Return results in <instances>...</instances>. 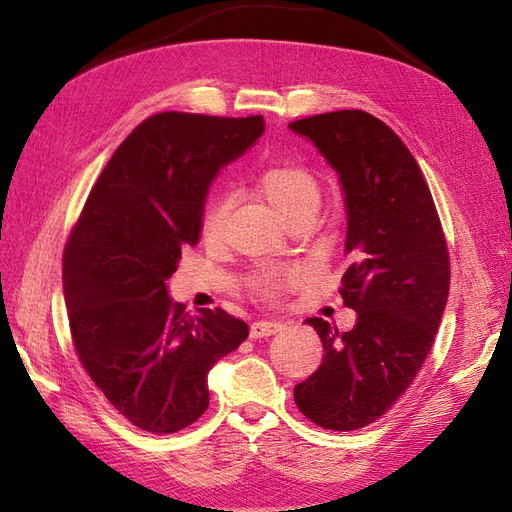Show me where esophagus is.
Returning a JSON list of instances; mask_svg holds the SVG:
<instances>
[{
  "mask_svg": "<svg viewBox=\"0 0 512 512\" xmlns=\"http://www.w3.org/2000/svg\"><path fill=\"white\" fill-rule=\"evenodd\" d=\"M282 327H284V324L277 322V320H258V322L252 324L250 335H252L254 339H258V337H269V335H273V333H280Z\"/></svg>",
  "mask_w": 512,
  "mask_h": 512,
  "instance_id": "1",
  "label": "esophagus"
}]
</instances>
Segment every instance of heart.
<instances>
[{
  "label": "heart",
  "mask_w": 512,
  "mask_h": 512,
  "mask_svg": "<svg viewBox=\"0 0 512 512\" xmlns=\"http://www.w3.org/2000/svg\"><path fill=\"white\" fill-rule=\"evenodd\" d=\"M256 183H258V190L265 194L269 203L280 211L286 220L301 213H312L314 207L318 205V196H320L318 177L312 168L299 160H277L267 164L258 173ZM228 207H230L228 196L213 198L205 207L203 218H200V230H203L205 237L213 239L220 235L226 222ZM292 277L294 273L290 271L265 273L256 280L254 290L262 299H275Z\"/></svg>",
  "instance_id": "heart-1"
}]
</instances>
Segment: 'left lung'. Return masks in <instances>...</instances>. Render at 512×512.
Instances as JSON below:
<instances>
[{
	"label": "left lung",
	"instance_id": "left-lung-1",
	"mask_svg": "<svg viewBox=\"0 0 512 512\" xmlns=\"http://www.w3.org/2000/svg\"><path fill=\"white\" fill-rule=\"evenodd\" d=\"M339 173L346 192L348 271L339 294L359 320L307 318L322 365L294 386V404L318 427L361 429L406 393L436 339L451 258L429 185L410 149L378 117L335 111L297 119Z\"/></svg>",
	"mask_w": 512,
	"mask_h": 512
}]
</instances>
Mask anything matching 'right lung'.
Segmentation results:
<instances>
[{
	"mask_svg": "<svg viewBox=\"0 0 512 512\" xmlns=\"http://www.w3.org/2000/svg\"><path fill=\"white\" fill-rule=\"evenodd\" d=\"M265 132L262 115L164 111L128 134L91 188L64 247L76 356L111 406L175 433L209 406L207 374L250 333L224 309L185 312L166 280L196 245L211 179Z\"/></svg>",
	"mask_w": 512,
	"mask_h": 512,
	"instance_id": "right-lung-1",
	"label": "right lung"
}]
</instances>
